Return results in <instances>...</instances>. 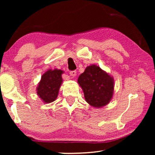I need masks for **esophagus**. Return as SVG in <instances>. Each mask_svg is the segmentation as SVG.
<instances>
[{"instance_id": "1", "label": "esophagus", "mask_w": 155, "mask_h": 155, "mask_svg": "<svg viewBox=\"0 0 155 155\" xmlns=\"http://www.w3.org/2000/svg\"><path fill=\"white\" fill-rule=\"evenodd\" d=\"M70 75L72 76V77H74L76 75H77V71H70Z\"/></svg>"}]
</instances>
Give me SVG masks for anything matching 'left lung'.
<instances>
[{"label": "left lung", "mask_w": 155, "mask_h": 155, "mask_svg": "<svg viewBox=\"0 0 155 155\" xmlns=\"http://www.w3.org/2000/svg\"><path fill=\"white\" fill-rule=\"evenodd\" d=\"M87 103L95 108L103 107L111 101L114 80L111 75L96 65H89L78 78Z\"/></svg>", "instance_id": "left-lung-1"}]
</instances>
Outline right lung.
I'll list each match as a JSON object with an SVG mask.
<instances>
[{"mask_svg": "<svg viewBox=\"0 0 155 155\" xmlns=\"http://www.w3.org/2000/svg\"><path fill=\"white\" fill-rule=\"evenodd\" d=\"M64 72L61 70L50 69L41 76L37 87V94L44 103H52L57 98Z\"/></svg>", "mask_w": 155, "mask_h": 155, "instance_id": "1", "label": "right lung"}]
</instances>
